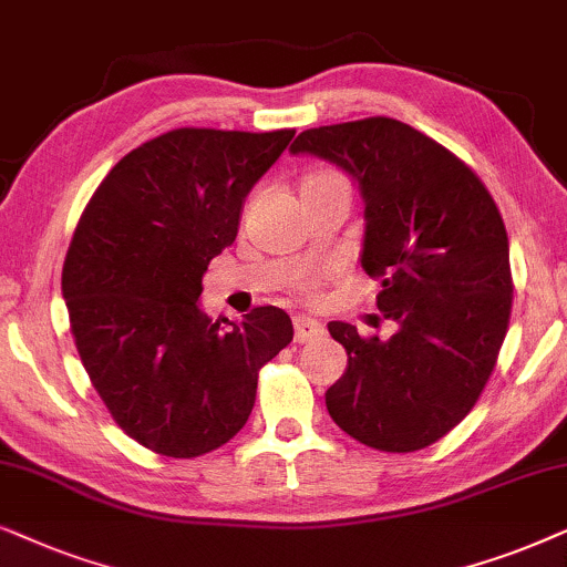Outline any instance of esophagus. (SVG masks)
Segmentation results:
<instances>
[{"label":"esophagus","mask_w":567,"mask_h":567,"mask_svg":"<svg viewBox=\"0 0 567 567\" xmlns=\"http://www.w3.org/2000/svg\"><path fill=\"white\" fill-rule=\"evenodd\" d=\"M292 327H296V342L303 344V342H313V339L323 337V323L311 319V316H296L292 319Z\"/></svg>","instance_id":"esophagus-1"}]
</instances>
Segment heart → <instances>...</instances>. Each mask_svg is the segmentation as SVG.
<instances>
[{"mask_svg":"<svg viewBox=\"0 0 567 567\" xmlns=\"http://www.w3.org/2000/svg\"><path fill=\"white\" fill-rule=\"evenodd\" d=\"M316 285H319V279H316L313 275H306V271L292 279V288H296L298 292H303V296H311V292L316 290Z\"/></svg>","mask_w":567,"mask_h":567,"instance_id":"b5f03b06","label":"heart"}]
</instances>
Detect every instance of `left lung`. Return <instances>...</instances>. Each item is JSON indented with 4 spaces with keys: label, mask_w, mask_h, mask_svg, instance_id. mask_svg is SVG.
Returning a JSON list of instances; mask_svg holds the SVG:
<instances>
[{
    "label": "left lung",
    "mask_w": 567,
    "mask_h": 567,
    "mask_svg": "<svg viewBox=\"0 0 567 567\" xmlns=\"http://www.w3.org/2000/svg\"><path fill=\"white\" fill-rule=\"evenodd\" d=\"M311 153L358 181L362 269L379 279L389 339L331 321L347 371L327 391L331 420L375 451L410 454L451 433L485 391L511 321L513 279L501 209L470 165L396 118L306 130Z\"/></svg>",
    "instance_id": "8db88e82"
}]
</instances>
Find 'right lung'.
Returning a JSON list of instances; mask_svg holds the SVG:
<instances>
[{
	"instance_id": "1",
	"label": "right lung",
	"mask_w": 567,
	"mask_h": 567,
	"mask_svg": "<svg viewBox=\"0 0 567 567\" xmlns=\"http://www.w3.org/2000/svg\"><path fill=\"white\" fill-rule=\"evenodd\" d=\"M292 137L165 132L121 157L80 217L62 269L74 344L113 422L155 454L228 443L254 410L259 371L292 342L282 308L213 321L196 303L248 192Z\"/></svg>"
}]
</instances>
